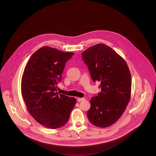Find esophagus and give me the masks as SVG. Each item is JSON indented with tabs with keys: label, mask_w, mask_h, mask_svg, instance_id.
I'll use <instances>...</instances> for the list:
<instances>
[{
	"label": "esophagus",
	"mask_w": 156,
	"mask_h": 156,
	"mask_svg": "<svg viewBox=\"0 0 156 156\" xmlns=\"http://www.w3.org/2000/svg\"><path fill=\"white\" fill-rule=\"evenodd\" d=\"M85 99H86L85 98H77V101H78V102H81V101H84V100H85Z\"/></svg>",
	"instance_id": "34e87169"
}]
</instances>
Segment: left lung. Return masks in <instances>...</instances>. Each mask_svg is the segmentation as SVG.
Instances as JSON below:
<instances>
[{
    "mask_svg": "<svg viewBox=\"0 0 156 156\" xmlns=\"http://www.w3.org/2000/svg\"><path fill=\"white\" fill-rule=\"evenodd\" d=\"M94 82L101 83V92L91 98L87 115L92 124L105 128L122 115L130 100L131 76L124 59L110 47L97 44L82 53Z\"/></svg>",
    "mask_w": 156,
    "mask_h": 156,
    "instance_id": "1",
    "label": "left lung"
}]
</instances>
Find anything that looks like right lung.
<instances>
[{
  "label": "right lung",
  "mask_w": 156,
  "mask_h": 156,
  "mask_svg": "<svg viewBox=\"0 0 156 156\" xmlns=\"http://www.w3.org/2000/svg\"><path fill=\"white\" fill-rule=\"evenodd\" d=\"M49 46L34 52L25 67L21 82L22 96L32 117L48 128L66 124L76 100L57 92V82L67 62L73 55Z\"/></svg>",
  "instance_id": "add662e5"
}]
</instances>
